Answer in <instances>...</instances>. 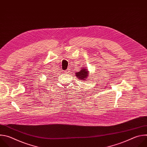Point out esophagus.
Here are the masks:
<instances>
[{"label": "esophagus", "instance_id": "esophagus-1", "mask_svg": "<svg viewBox=\"0 0 147 147\" xmlns=\"http://www.w3.org/2000/svg\"><path fill=\"white\" fill-rule=\"evenodd\" d=\"M69 71H70V69H67V70H65V73H68Z\"/></svg>", "mask_w": 147, "mask_h": 147}]
</instances>
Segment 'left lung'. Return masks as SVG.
I'll return each mask as SVG.
<instances>
[{
  "label": "left lung",
  "instance_id": "8db88e82",
  "mask_svg": "<svg viewBox=\"0 0 147 147\" xmlns=\"http://www.w3.org/2000/svg\"><path fill=\"white\" fill-rule=\"evenodd\" d=\"M88 71H87V69H81L79 72L76 73L77 78H78L81 80H84L88 76Z\"/></svg>",
  "mask_w": 147,
  "mask_h": 147
}]
</instances>
